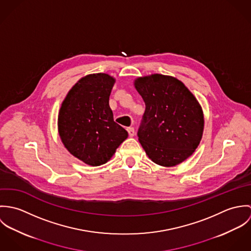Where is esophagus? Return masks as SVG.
<instances>
[{
  "instance_id": "obj_1",
  "label": "esophagus",
  "mask_w": 251,
  "mask_h": 251,
  "mask_svg": "<svg viewBox=\"0 0 251 251\" xmlns=\"http://www.w3.org/2000/svg\"><path fill=\"white\" fill-rule=\"evenodd\" d=\"M126 130H127V132H128V135H129L130 137H133V136H134V134H135V131H134V128H133V127H128Z\"/></svg>"
}]
</instances>
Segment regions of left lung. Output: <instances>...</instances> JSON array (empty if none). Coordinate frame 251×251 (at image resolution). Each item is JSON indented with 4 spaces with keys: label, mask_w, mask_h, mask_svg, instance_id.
Instances as JSON below:
<instances>
[{
    "label": "left lung",
    "mask_w": 251,
    "mask_h": 251,
    "mask_svg": "<svg viewBox=\"0 0 251 251\" xmlns=\"http://www.w3.org/2000/svg\"><path fill=\"white\" fill-rule=\"evenodd\" d=\"M146 109L138 140L148 156L161 166H175L196 150L204 117L195 97L179 80L152 74L135 80Z\"/></svg>",
    "instance_id": "1"
}]
</instances>
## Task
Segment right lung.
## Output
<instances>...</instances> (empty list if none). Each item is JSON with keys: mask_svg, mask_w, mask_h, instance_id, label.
Masks as SVG:
<instances>
[{"mask_svg": "<svg viewBox=\"0 0 251 251\" xmlns=\"http://www.w3.org/2000/svg\"><path fill=\"white\" fill-rule=\"evenodd\" d=\"M115 79L105 73L81 78L62 103L58 118L60 137L68 151L92 166L106 163L128 136L114 122L109 97Z\"/></svg>", "mask_w": 251, "mask_h": 251, "instance_id": "right-lung-1", "label": "right lung"}]
</instances>
